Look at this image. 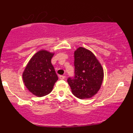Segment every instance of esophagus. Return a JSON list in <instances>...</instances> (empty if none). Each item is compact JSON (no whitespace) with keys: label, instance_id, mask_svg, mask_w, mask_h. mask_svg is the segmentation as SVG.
Wrapping results in <instances>:
<instances>
[{"label":"esophagus","instance_id":"esophagus-1","mask_svg":"<svg viewBox=\"0 0 133 133\" xmlns=\"http://www.w3.org/2000/svg\"><path fill=\"white\" fill-rule=\"evenodd\" d=\"M65 76H59V79H60L61 80H64V79H65Z\"/></svg>","mask_w":133,"mask_h":133}]
</instances>
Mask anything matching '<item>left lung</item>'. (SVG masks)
<instances>
[{
	"instance_id": "1",
	"label": "left lung",
	"mask_w": 133,
	"mask_h": 133,
	"mask_svg": "<svg viewBox=\"0 0 133 133\" xmlns=\"http://www.w3.org/2000/svg\"><path fill=\"white\" fill-rule=\"evenodd\" d=\"M74 79L69 78L72 92L81 99H89L99 91L104 70L96 56L89 50L79 47L74 51Z\"/></svg>"
}]
</instances>
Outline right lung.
Segmentation results:
<instances>
[{"label":"right lung","mask_w":133,"mask_h":133,"mask_svg":"<svg viewBox=\"0 0 133 133\" xmlns=\"http://www.w3.org/2000/svg\"><path fill=\"white\" fill-rule=\"evenodd\" d=\"M54 52L42 49L36 53L24 69V85L32 94L42 97L52 91L58 77L51 63Z\"/></svg>","instance_id":"1"}]
</instances>
